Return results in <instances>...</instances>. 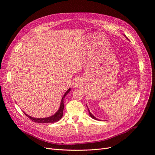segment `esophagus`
<instances>
[{
	"mask_svg": "<svg viewBox=\"0 0 155 155\" xmlns=\"http://www.w3.org/2000/svg\"><path fill=\"white\" fill-rule=\"evenodd\" d=\"M79 85H80V82H79V80H76L74 81V83H73V86L74 87H79Z\"/></svg>",
	"mask_w": 155,
	"mask_h": 155,
	"instance_id": "1",
	"label": "esophagus"
}]
</instances>
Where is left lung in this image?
I'll use <instances>...</instances> for the list:
<instances>
[{"instance_id":"8db88e82","label":"left lung","mask_w":155,"mask_h":155,"mask_svg":"<svg viewBox=\"0 0 155 155\" xmlns=\"http://www.w3.org/2000/svg\"><path fill=\"white\" fill-rule=\"evenodd\" d=\"M88 113H89V114H90V116H91V118H92L93 119H94V120H98L97 118H96V117L94 116V115H92V114L91 113V112H90V110H89V109H88Z\"/></svg>"}]
</instances>
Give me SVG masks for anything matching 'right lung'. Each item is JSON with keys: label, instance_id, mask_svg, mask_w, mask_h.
Wrapping results in <instances>:
<instances>
[{"label": "right lung", "instance_id": "obj_1", "mask_svg": "<svg viewBox=\"0 0 155 155\" xmlns=\"http://www.w3.org/2000/svg\"><path fill=\"white\" fill-rule=\"evenodd\" d=\"M71 88L68 89V91L64 93V94L63 95L61 101V105L59 107V110L55 112V113L49 117H47V118H33V117L28 115L27 114H26L25 112H23L25 114V115L28 117V118H30L31 120H32L34 122H37V123H41V124H45V123H54L56 122V121H59V120H61V118H62V116L63 115V109H64V104H63V100L64 98L65 97V96H67V94L70 91Z\"/></svg>", "mask_w": 155, "mask_h": 155}]
</instances>
